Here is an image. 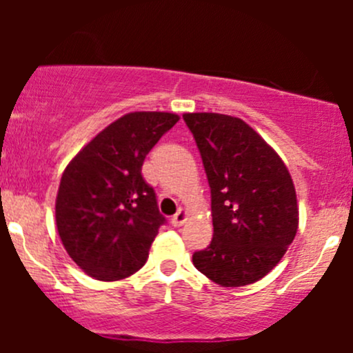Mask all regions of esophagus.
<instances>
[{
	"label": "esophagus",
	"instance_id": "obj_1",
	"mask_svg": "<svg viewBox=\"0 0 353 353\" xmlns=\"http://www.w3.org/2000/svg\"><path fill=\"white\" fill-rule=\"evenodd\" d=\"M186 220H188L186 208H179V210H177L176 215H174L172 219H170V223H172L174 227H181L184 222H186Z\"/></svg>",
	"mask_w": 353,
	"mask_h": 353
}]
</instances>
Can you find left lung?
<instances>
[{"label":"left lung","instance_id":"1","mask_svg":"<svg viewBox=\"0 0 353 353\" xmlns=\"http://www.w3.org/2000/svg\"><path fill=\"white\" fill-rule=\"evenodd\" d=\"M212 191L213 239L193 254L198 272L222 287L268 275L294 241L299 206L279 154L243 119L216 112L184 114Z\"/></svg>","mask_w":353,"mask_h":353}]
</instances>
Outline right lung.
Instances as JSON below:
<instances>
[{"label": "right lung", "instance_id": "add662e5", "mask_svg": "<svg viewBox=\"0 0 353 353\" xmlns=\"http://www.w3.org/2000/svg\"><path fill=\"white\" fill-rule=\"evenodd\" d=\"M179 116L130 112L73 157L56 196V225L70 258L102 282L126 279L145 265L165 222L141 165Z\"/></svg>", "mask_w": 353, "mask_h": 353}]
</instances>
